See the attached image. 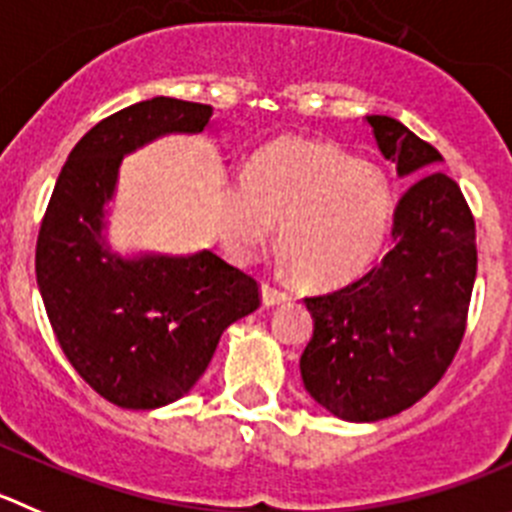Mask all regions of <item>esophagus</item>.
Returning <instances> with one entry per match:
<instances>
[{"instance_id": "esophagus-1", "label": "esophagus", "mask_w": 512, "mask_h": 512, "mask_svg": "<svg viewBox=\"0 0 512 512\" xmlns=\"http://www.w3.org/2000/svg\"><path fill=\"white\" fill-rule=\"evenodd\" d=\"M290 295L285 293V290H278L272 288V285H262V305H267V308H272V305H283L288 303Z\"/></svg>"}]
</instances>
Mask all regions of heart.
<instances>
[{
  "instance_id": "obj_1",
  "label": "heart",
  "mask_w": 512,
  "mask_h": 512,
  "mask_svg": "<svg viewBox=\"0 0 512 512\" xmlns=\"http://www.w3.org/2000/svg\"><path fill=\"white\" fill-rule=\"evenodd\" d=\"M394 219L384 171L326 141L283 136L219 191L217 234L234 262H250L280 222V242L310 285L353 278L374 262Z\"/></svg>"
}]
</instances>
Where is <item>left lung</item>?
I'll use <instances>...</instances> for the list:
<instances>
[{
    "label": "left lung",
    "instance_id": "8db88e82",
    "mask_svg": "<svg viewBox=\"0 0 512 512\" xmlns=\"http://www.w3.org/2000/svg\"><path fill=\"white\" fill-rule=\"evenodd\" d=\"M376 146L412 181L394 209V247L341 290L305 298L313 338L300 376L346 422H379L417 404L452 364L477 275L475 219L442 156L389 116H366Z\"/></svg>",
    "mask_w": 512,
    "mask_h": 512
}]
</instances>
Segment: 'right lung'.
<instances>
[{"mask_svg":"<svg viewBox=\"0 0 512 512\" xmlns=\"http://www.w3.org/2000/svg\"><path fill=\"white\" fill-rule=\"evenodd\" d=\"M209 126L212 105L164 95L103 118L70 151L42 217L35 270L50 326L85 384L116 407L181 399L224 328L260 308L257 280L212 250L121 257L105 240L123 156Z\"/></svg>","mask_w":512,"mask_h":512,"instance_id":"obj_1","label":"right lung"}]
</instances>
